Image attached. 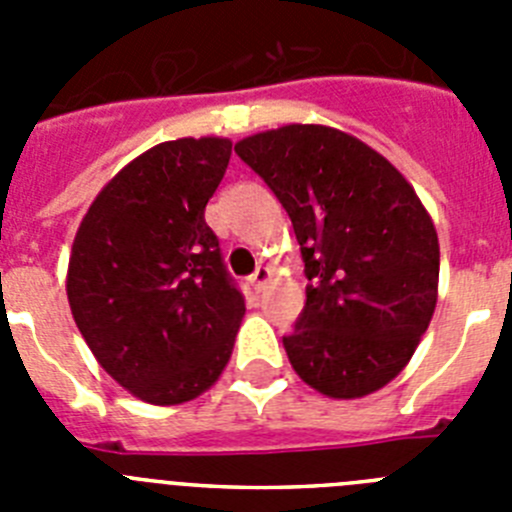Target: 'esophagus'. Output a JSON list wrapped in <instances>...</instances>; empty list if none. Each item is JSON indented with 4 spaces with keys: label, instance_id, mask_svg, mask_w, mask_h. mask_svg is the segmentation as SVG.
<instances>
[{
    "label": "esophagus",
    "instance_id": "1",
    "mask_svg": "<svg viewBox=\"0 0 512 512\" xmlns=\"http://www.w3.org/2000/svg\"><path fill=\"white\" fill-rule=\"evenodd\" d=\"M269 279H271L269 266H259V269L251 274V287L256 289V292H264V287L269 284Z\"/></svg>",
    "mask_w": 512,
    "mask_h": 512
}]
</instances>
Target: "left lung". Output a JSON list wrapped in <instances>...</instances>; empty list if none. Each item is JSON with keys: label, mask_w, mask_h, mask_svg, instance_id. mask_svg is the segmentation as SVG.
<instances>
[{"label": "left lung", "mask_w": 512, "mask_h": 512, "mask_svg": "<svg viewBox=\"0 0 512 512\" xmlns=\"http://www.w3.org/2000/svg\"><path fill=\"white\" fill-rule=\"evenodd\" d=\"M287 210L307 302L284 336L302 382L336 400L372 395L405 369L438 300V235L415 189L374 148L325 125L235 143Z\"/></svg>", "instance_id": "8db88e82"}]
</instances>
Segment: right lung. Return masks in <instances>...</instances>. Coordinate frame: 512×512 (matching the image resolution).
<instances>
[{
	"instance_id": "1",
	"label": "right lung",
	"mask_w": 512,
	"mask_h": 512,
	"mask_svg": "<svg viewBox=\"0 0 512 512\" xmlns=\"http://www.w3.org/2000/svg\"><path fill=\"white\" fill-rule=\"evenodd\" d=\"M228 138H179L133 158L76 230L66 295L81 336L120 387L179 405L212 387L246 312L205 207Z\"/></svg>"
}]
</instances>
